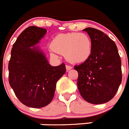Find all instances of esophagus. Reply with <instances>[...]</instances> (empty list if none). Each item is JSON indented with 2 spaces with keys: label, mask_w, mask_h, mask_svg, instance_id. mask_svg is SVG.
<instances>
[{
  "label": "esophagus",
  "mask_w": 129,
  "mask_h": 129,
  "mask_svg": "<svg viewBox=\"0 0 129 129\" xmlns=\"http://www.w3.org/2000/svg\"><path fill=\"white\" fill-rule=\"evenodd\" d=\"M66 68H67V71H69V70H70L72 68V67L70 65H66Z\"/></svg>",
  "instance_id": "obj_1"
}]
</instances>
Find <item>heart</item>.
I'll return each instance as SVG.
<instances>
[{"instance_id": "b5f03b06", "label": "heart", "mask_w": 129, "mask_h": 129, "mask_svg": "<svg viewBox=\"0 0 129 129\" xmlns=\"http://www.w3.org/2000/svg\"><path fill=\"white\" fill-rule=\"evenodd\" d=\"M50 52L64 54L65 58L73 63H81L90 57L92 51V40L85 33L71 32L59 34L51 44Z\"/></svg>"}]
</instances>
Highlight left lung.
Listing matches in <instances>:
<instances>
[{
    "label": "left lung",
    "mask_w": 129,
    "mask_h": 129,
    "mask_svg": "<svg viewBox=\"0 0 129 129\" xmlns=\"http://www.w3.org/2000/svg\"><path fill=\"white\" fill-rule=\"evenodd\" d=\"M92 40L90 57L74 69L78 72L77 88L85 101L102 104L113 98L121 83V62L114 42L93 28L83 29Z\"/></svg>",
    "instance_id": "obj_1"
}]
</instances>
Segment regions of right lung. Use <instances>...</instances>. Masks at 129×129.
I'll list each match as a JSON object with an SVG mask.
<instances>
[{"label": "right lung", "instance_id": "1", "mask_svg": "<svg viewBox=\"0 0 129 129\" xmlns=\"http://www.w3.org/2000/svg\"><path fill=\"white\" fill-rule=\"evenodd\" d=\"M46 32V29L35 26L26 28L13 44L8 64L10 86L22 104L32 108L50 103L57 82L66 72L64 64L52 67L43 52L34 46Z\"/></svg>", "mask_w": 129, "mask_h": 129}]
</instances>
